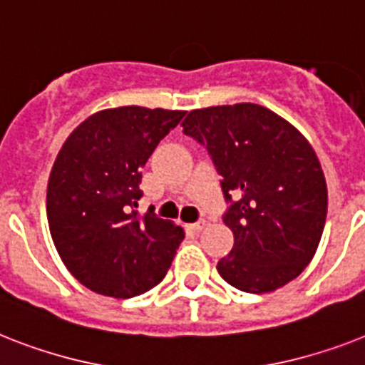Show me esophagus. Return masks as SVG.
<instances>
[{"mask_svg": "<svg viewBox=\"0 0 365 365\" xmlns=\"http://www.w3.org/2000/svg\"><path fill=\"white\" fill-rule=\"evenodd\" d=\"M191 229L195 230V232H198V230H202L204 229V221H197V223H192Z\"/></svg>", "mask_w": 365, "mask_h": 365, "instance_id": "obj_1", "label": "esophagus"}]
</instances>
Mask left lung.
Returning <instances> with one entry per match:
<instances>
[{
	"mask_svg": "<svg viewBox=\"0 0 365 365\" xmlns=\"http://www.w3.org/2000/svg\"><path fill=\"white\" fill-rule=\"evenodd\" d=\"M182 127L206 146L230 204L223 221L234 245L219 275L253 294L296 279L319 247L328 210L324 173L306 136L255 103L191 110Z\"/></svg>",
	"mask_w": 365,
	"mask_h": 365,
	"instance_id": "obj_1",
	"label": "left lung"
}]
</instances>
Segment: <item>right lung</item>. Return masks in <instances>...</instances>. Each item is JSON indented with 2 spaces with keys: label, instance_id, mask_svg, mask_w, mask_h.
Returning <instances> with one entry per match:
<instances>
[{
  "label": "right lung",
  "instance_id": "1",
  "mask_svg": "<svg viewBox=\"0 0 365 365\" xmlns=\"http://www.w3.org/2000/svg\"><path fill=\"white\" fill-rule=\"evenodd\" d=\"M185 112L120 106L91 114L67 136L46 191L56 250L90 290L133 298L167 275L183 229L138 215L142 168Z\"/></svg>",
  "mask_w": 365,
  "mask_h": 365
}]
</instances>
